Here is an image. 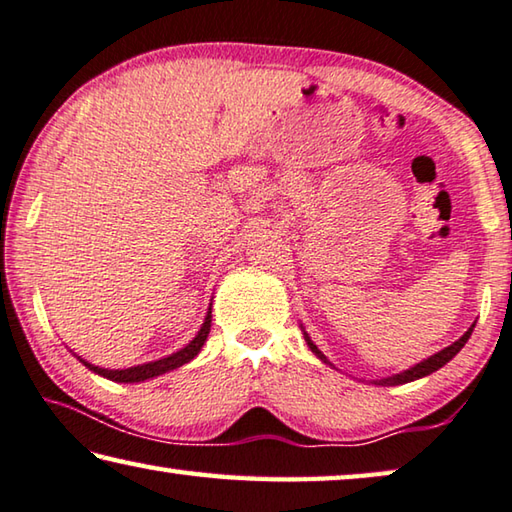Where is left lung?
Here are the masks:
<instances>
[{
	"label": "left lung",
	"instance_id": "8db88e82",
	"mask_svg": "<svg viewBox=\"0 0 512 512\" xmlns=\"http://www.w3.org/2000/svg\"><path fill=\"white\" fill-rule=\"evenodd\" d=\"M472 330H474V326L469 328L465 335H462L458 342H453L451 346H446V348H442L440 353H435V355H431V358L428 360H424V362H419V364H415V367H410V369H405V371H401V373H396V376H389V378H380V380H373V385H383V387H392V385H403V383H410V380H417V378H424V376H428V373H433V371H437V369H442L446 362H449L451 358H456V353H460V348L467 344V339L472 337ZM305 342H307V346L312 348V353L316 355V358H319L321 362H326V364H330L328 362V358L326 355H323L319 348H316V344L312 342L310 337H307V332H305ZM332 367V364H330Z\"/></svg>",
	"mask_w": 512,
	"mask_h": 512
}]
</instances>
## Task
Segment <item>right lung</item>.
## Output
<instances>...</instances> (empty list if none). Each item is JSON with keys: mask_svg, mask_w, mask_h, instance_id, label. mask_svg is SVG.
I'll return each mask as SVG.
<instances>
[{"mask_svg": "<svg viewBox=\"0 0 512 512\" xmlns=\"http://www.w3.org/2000/svg\"><path fill=\"white\" fill-rule=\"evenodd\" d=\"M209 330H212V307H209V312L205 316V323H202L198 335L193 337L184 348H180V351L168 355V358H161L157 362H148V364H139V367H129V369H102V367H95V364L81 360V358H79V362H84V367H88L95 373H100V376H104V378L116 380V383H141V380L161 376V373L173 371L177 367H182V364L191 362L200 353L202 344L207 342Z\"/></svg>", "mask_w": 512, "mask_h": 512, "instance_id": "add662e5", "label": "right lung"}]
</instances>
